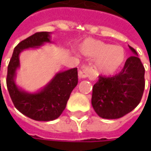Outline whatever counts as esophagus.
I'll return each mask as SVG.
<instances>
[{"label": "esophagus", "mask_w": 151, "mask_h": 151, "mask_svg": "<svg viewBox=\"0 0 151 151\" xmlns=\"http://www.w3.org/2000/svg\"><path fill=\"white\" fill-rule=\"evenodd\" d=\"M92 72H93V70H92V67L90 66H83L81 67L80 69L78 72V76L80 79H85L91 76L92 75Z\"/></svg>", "instance_id": "esophagus-1"}]
</instances>
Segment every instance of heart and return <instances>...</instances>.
I'll return each instance as SVG.
<instances>
[{
  "label": "heart",
  "mask_w": 151,
  "mask_h": 151,
  "mask_svg": "<svg viewBox=\"0 0 151 151\" xmlns=\"http://www.w3.org/2000/svg\"><path fill=\"white\" fill-rule=\"evenodd\" d=\"M86 56L96 58L95 70L98 76H113L122 70L127 60V54L121 46L104 43L100 40L86 39L80 46Z\"/></svg>",
  "instance_id": "b5f03b06"
}]
</instances>
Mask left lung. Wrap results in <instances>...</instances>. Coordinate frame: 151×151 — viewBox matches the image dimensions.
Returning <instances> with one entry per match:
<instances>
[{"instance_id": "left-lung-1", "label": "left lung", "mask_w": 151, "mask_h": 151, "mask_svg": "<svg viewBox=\"0 0 151 151\" xmlns=\"http://www.w3.org/2000/svg\"><path fill=\"white\" fill-rule=\"evenodd\" d=\"M123 70L112 77L99 76L93 86L91 104L102 119L124 117L138 106L145 89V68L134 49Z\"/></svg>"}]
</instances>
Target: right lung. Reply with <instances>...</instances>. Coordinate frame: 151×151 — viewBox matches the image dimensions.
<instances>
[{
	"label": "right lung",
	"mask_w": 151,
	"mask_h": 151,
	"mask_svg": "<svg viewBox=\"0 0 151 151\" xmlns=\"http://www.w3.org/2000/svg\"><path fill=\"white\" fill-rule=\"evenodd\" d=\"M51 32H36L17 45L7 68L6 86L15 107L22 114L36 121L58 119L66 107L70 93L78 83L77 68L57 72L47 84L34 92H29L16 83L17 70L20 68L19 56L23 50L38 49L53 44Z\"/></svg>",
	"instance_id": "right-lung-1"
}]
</instances>
